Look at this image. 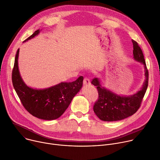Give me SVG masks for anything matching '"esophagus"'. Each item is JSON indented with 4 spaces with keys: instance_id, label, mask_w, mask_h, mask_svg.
<instances>
[{
    "instance_id": "esophagus-1",
    "label": "esophagus",
    "mask_w": 160,
    "mask_h": 160,
    "mask_svg": "<svg viewBox=\"0 0 160 160\" xmlns=\"http://www.w3.org/2000/svg\"><path fill=\"white\" fill-rule=\"evenodd\" d=\"M83 84L87 85H89L91 84V82H90V80L88 78H84L83 79Z\"/></svg>"
}]
</instances>
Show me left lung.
<instances>
[{"instance_id":"obj_1","label":"left lung","mask_w":160,"mask_h":160,"mask_svg":"<svg viewBox=\"0 0 160 160\" xmlns=\"http://www.w3.org/2000/svg\"><path fill=\"white\" fill-rule=\"evenodd\" d=\"M133 45V58L142 63L145 68L146 80L140 91L129 96H121L101 87L97 78L92 79L91 83L96 86L98 99L93 110L98 118L104 121H116L126 119L133 115L140 107L143 96L148 87L149 72L146 67L142 49L137 42L132 40Z\"/></svg>"}]
</instances>
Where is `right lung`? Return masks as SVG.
I'll return each instance as SVG.
<instances>
[{"label":"right lung","mask_w":160,"mask_h":160,"mask_svg":"<svg viewBox=\"0 0 160 160\" xmlns=\"http://www.w3.org/2000/svg\"><path fill=\"white\" fill-rule=\"evenodd\" d=\"M35 31L25 41L39 33ZM19 49L17 52L12 71V82L21 103L26 110L36 118L43 120H54L63 114L72 98L82 87L83 77L80 76L72 82H61L45 89L28 88L22 80L18 66Z\"/></svg>","instance_id":"add662e5"}]
</instances>
